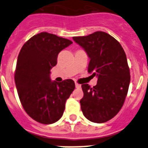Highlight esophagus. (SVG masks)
<instances>
[{
	"mask_svg": "<svg viewBox=\"0 0 148 148\" xmlns=\"http://www.w3.org/2000/svg\"><path fill=\"white\" fill-rule=\"evenodd\" d=\"M75 86H76L77 89H80V88H81V85L77 84V83H75Z\"/></svg>",
	"mask_w": 148,
	"mask_h": 148,
	"instance_id": "34e87169",
	"label": "esophagus"
}]
</instances>
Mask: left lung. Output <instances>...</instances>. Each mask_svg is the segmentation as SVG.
Masks as SVG:
<instances>
[{"label": "left lung", "instance_id": "1", "mask_svg": "<svg viewBox=\"0 0 148 148\" xmlns=\"http://www.w3.org/2000/svg\"><path fill=\"white\" fill-rule=\"evenodd\" d=\"M73 40L90 59L88 72L98 77L92 88L82 84L83 114L93 123L107 122L120 111L127 95L130 72L126 53L120 43L105 32H95Z\"/></svg>", "mask_w": 148, "mask_h": 148}]
</instances>
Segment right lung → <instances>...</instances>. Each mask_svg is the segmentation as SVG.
Masks as SVG:
<instances>
[{
    "instance_id": "add662e5",
    "label": "right lung",
    "mask_w": 148,
    "mask_h": 148,
    "mask_svg": "<svg viewBox=\"0 0 148 148\" xmlns=\"http://www.w3.org/2000/svg\"><path fill=\"white\" fill-rule=\"evenodd\" d=\"M73 42L41 32L22 46L17 59L15 84L25 112L37 122L51 124L62 116L65 102L75 88L71 79L58 83L49 77L58 55Z\"/></svg>"
}]
</instances>
